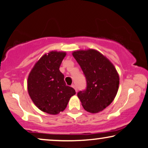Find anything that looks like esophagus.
<instances>
[{
    "label": "esophagus",
    "mask_w": 148,
    "mask_h": 148,
    "mask_svg": "<svg viewBox=\"0 0 148 148\" xmlns=\"http://www.w3.org/2000/svg\"><path fill=\"white\" fill-rule=\"evenodd\" d=\"M72 86L73 88H74V89H75V90H76V92H77V91H78V89H77V87H76V86L75 85V84H72Z\"/></svg>",
    "instance_id": "esophagus-1"
}]
</instances>
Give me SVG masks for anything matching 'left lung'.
<instances>
[{"instance_id": "left-lung-1", "label": "left lung", "mask_w": 148, "mask_h": 148, "mask_svg": "<svg viewBox=\"0 0 148 148\" xmlns=\"http://www.w3.org/2000/svg\"><path fill=\"white\" fill-rule=\"evenodd\" d=\"M85 76L86 87L77 95L84 109L97 113L108 107L116 95L119 76L113 64L94 49L72 53Z\"/></svg>"}]
</instances>
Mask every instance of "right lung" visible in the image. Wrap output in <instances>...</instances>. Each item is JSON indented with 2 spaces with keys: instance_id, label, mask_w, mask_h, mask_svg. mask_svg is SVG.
Wrapping results in <instances>:
<instances>
[{
  "instance_id": "add662e5",
  "label": "right lung",
  "mask_w": 148,
  "mask_h": 148,
  "mask_svg": "<svg viewBox=\"0 0 148 148\" xmlns=\"http://www.w3.org/2000/svg\"><path fill=\"white\" fill-rule=\"evenodd\" d=\"M65 52L51 51L39 60L29 73L27 90L30 98L41 111L58 114L67 107L75 90L67 86L60 71Z\"/></svg>"
}]
</instances>
